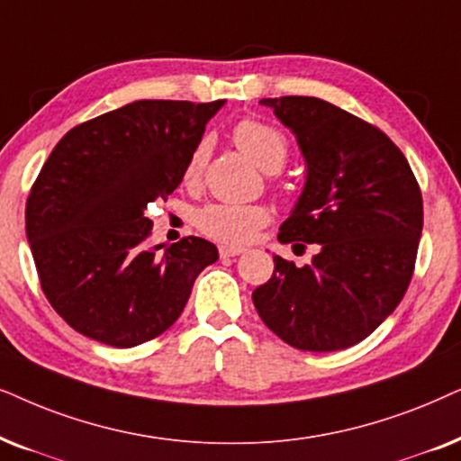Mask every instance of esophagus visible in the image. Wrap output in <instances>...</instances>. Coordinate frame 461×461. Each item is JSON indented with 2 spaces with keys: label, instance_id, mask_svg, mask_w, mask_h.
<instances>
[{
  "label": "esophagus",
  "instance_id": "esophagus-1",
  "mask_svg": "<svg viewBox=\"0 0 461 461\" xmlns=\"http://www.w3.org/2000/svg\"><path fill=\"white\" fill-rule=\"evenodd\" d=\"M244 253V249H240V247H219V255L223 257H238V255H242Z\"/></svg>",
  "mask_w": 461,
  "mask_h": 461
}]
</instances>
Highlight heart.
<instances>
[{
  "instance_id": "obj_1",
  "label": "heart",
  "mask_w": 461,
  "mask_h": 461,
  "mask_svg": "<svg viewBox=\"0 0 461 461\" xmlns=\"http://www.w3.org/2000/svg\"><path fill=\"white\" fill-rule=\"evenodd\" d=\"M236 145L266 173H278L288 156L286 137L278 128L259 120H240L234 126ZM206 143H198L189 156L183 181L187 185L200 181L206 164ZM269 223V211L261 204H230L214 202L195 212V225L202 234L225 244H244L253 238L263 225Z\"/></svg>"
}]
</instances>
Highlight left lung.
Instances as JSON below:
<instances>
[{
    "mask_svg": "<svg viewBox=\"0 0 461 461\" xmlns=\"http://www.w3.org/2000/svg\"><path fill=\"white\" fill-rule=\"evenodd\" d=\"M261 105L291 128L308 167L278 240L312 244L316 255L303 267L274 255L272 278L255 288L253 303L288 346H356L409 288L423 227L420 185L402 151L369 122L316 96Z\"/></svg>",
    "mask_w": 461,
    "mask_h": 461,
    "instance_id": "left-lung-1",
    "label": "left lung"
}]
</instances>
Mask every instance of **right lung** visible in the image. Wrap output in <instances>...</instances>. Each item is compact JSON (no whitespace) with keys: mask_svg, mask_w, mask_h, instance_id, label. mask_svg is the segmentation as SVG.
I'll return each instance as SVG.
<instances>
[{"mask_svg":"<svg viewBox=\"0 0 461 461\" xmlns=\"http://www.w3.org/2000/svg\"><path fill=\"white\" fill-rule=\"evenodd\" d=\"M223 103L134 101L71 128L46 159L24 227L41 291L77 333L113 348L162 335L219 259L195 236L149 249L145 211L179 187Z\"/></svg>","mask_w":461,"mask_h":461,"instance_id":"1","label":"right lung"}]
</instances>
